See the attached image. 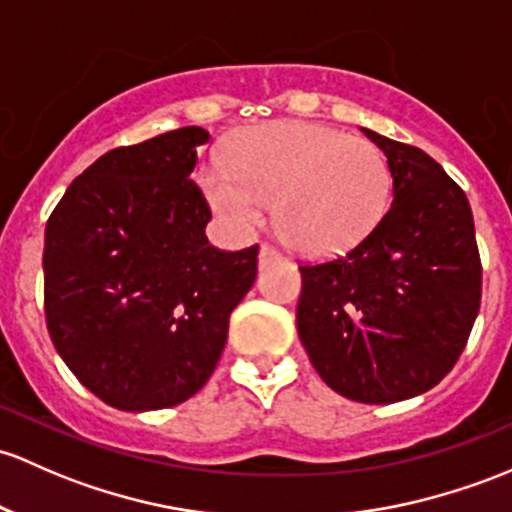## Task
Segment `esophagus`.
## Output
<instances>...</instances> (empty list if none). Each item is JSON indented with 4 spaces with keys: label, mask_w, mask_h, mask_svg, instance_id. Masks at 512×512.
Wrapping results in <instances>:
<instances>
[{
    "label": "esophagus",
    "mask_w": 512,
    "mask_h": 512,
    "mask_svg": "<svg viewBox=\"0 0 512 512\" xmlns=\"http://www.w3.org/2000/svg\"><path fill=\"white\" fill-rule=\"evenodd\" d=\"M279 260V250H274L272 245H262L260 247V267L270 265V262Z\"/></svg>",
    "instance_id": "34e87169"
}]
</instances>
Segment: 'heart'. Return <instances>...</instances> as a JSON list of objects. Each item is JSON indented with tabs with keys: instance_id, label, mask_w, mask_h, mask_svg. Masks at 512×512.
Listing matches in <instances>:
<instances>
[{
	"instance_id": "1",
	"label": "heart",
	"mask_w": 512,
	"mask_h": 512,
	"mask_svg": "<svg viewBox=\"0 0 512 512\" xmlns=\"http://www.w3.org/2000/svg\"><path fill=\"white\" fill-rule=\"evenodd\" d=\"M223 161L196 171L215 218L233 233H250L272 203L279 235L306 255L358 245L390 203L383 149L326 125L282 120L238 129L225 142Z\"/></svg>"
}]
</instances>
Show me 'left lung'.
Segmentation results:
<instances>
[{"instance_id":"left-lung-1","label":"left lung","mask_w":512,"mask_h":512,"mask_svg":"<svg viewBox=\"0 0 512 512\" xmlns=\"http://www.w3.org/2000/svg\"><path fill=\"white\" fill-rule=\"evenodd\" d=\"M363 132L390 164L392 206L346 255L299 265L297 331L331 390L390 405L456 365L481 309V255L464 188L422 149Z\"/></svg>"}]
</instances>
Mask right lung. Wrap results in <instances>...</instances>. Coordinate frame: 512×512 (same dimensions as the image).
Segmentation results:
<instances>
[{"instance_id": "obj_1", "label": "right lung", "mask_w": 512, "mask_h": 512, "mask_svg": "<svg viewBox=\"0 0 512 512\" xmlns=\"http://www.w3.org/2000/svg\"><path fill=\"white\" fill-rule=\"evenodd\" d=\"M206 142L203 127H181L102 154L46 223L51 341L117 410H164L196 395L255 284L260 247L225 252L206 238L211 208L191 181Z\"/></svg>"}]
</instances>
